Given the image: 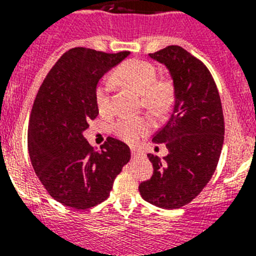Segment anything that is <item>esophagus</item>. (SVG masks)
<instances>
[{"label": "esophagus", "mask_w": 256, "mask_h": 256, "mask_svg": "<svg viewBox=\"0 0 256 256\" xmlns=\"http://www.w3.org/2000/svg\"><path fill=\"white\" fill-rule=\"evenodd\" d=\"M144 154H142V152H140L138 150H136V148H132V156L133 158H142V156H144Z\"/></svg>", "instance_id": "34e87169"}]
</instances>
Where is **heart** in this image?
Returning a JSON list of instances; mask_svg holds the SVG:
<instances>
[{
    "label": "heart",
    "mask_w": 256,
    "mask_h": 256,
    "mask_svg": "<svg viewBox=\"0 0 256 256\" xmlns=\"http://www.w3.org/2000/svg\"><path fill=\"white\" fill-rule=\"evenodd\" d=\"M158 73L154 65L141 60H130L124 62L115 70L112 80L123 83L142 94L144 106L162 112L168 108L173 102V86L169 80H156ZM112 83L110 80L101 83L96 90V104L101 114H108L112 110ZM151 123L146 118H120L112 126V130L118 138L128 144H134L142 136L148 134Z\"/></svg>",
    "instance_id": "obj_1"
}]
</instances>
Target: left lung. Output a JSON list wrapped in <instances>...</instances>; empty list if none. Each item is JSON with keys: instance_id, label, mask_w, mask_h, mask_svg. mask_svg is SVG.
<instances>
[{"instance_id": "left-lung-1", "label": "left lung", "mask_w": 256, "mask_h": 256, "mask_svg": "<svg viewBox=\"0 0 256 256\" xmlns=\"http://www.w3.org/2000/svg\"><path fill=\"white\" fill-rule=\"evenodd\" d=\"M151 58L169 70L174 106L169 120L154 136L169 154H148L154 173L140 184L142 198L162 209H178L202 191L216 172L224 140V118L218 88L208 68L180 46H168Z\"/></svg>"}]
</instances>
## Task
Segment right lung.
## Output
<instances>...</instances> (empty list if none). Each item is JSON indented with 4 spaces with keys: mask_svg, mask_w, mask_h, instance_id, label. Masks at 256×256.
I'll use <instances>...</instances> for the list:
<instances>
[{
    "mask_svg": "<svg viewBox=\"0 0 256 256\" xmlns=\"http://www.w3.org/2000/svg\"><path fill=\"white\" fill-rule=\"evenodd\" d=\"M130 52L84 47L66 51L40 84L32 108L28 151L37 177L52 198L84 210L105 201L130 159L124 142L108 137L96 150L83 137L98 115L97 83Z\"/></svg>",
    "mask_w": 256,
    "mask_h": 256,
    "instance_id": "right-lung-1",
    "label": "right lung"
}]
</instances>
